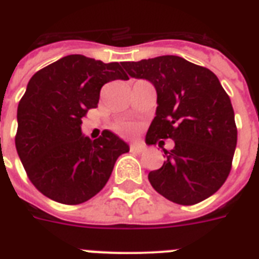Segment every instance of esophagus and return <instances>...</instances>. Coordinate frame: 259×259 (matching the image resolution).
Instances as JSON below:
<instances>
[{"instance_id":"1","label":"esophagus","mask_w":259,"mask_h":259,"mask_svg":"<svg viewBox=\"0 0 259 259\" xmlns=\"http://www.w3.org/2000/svg\"><path fill=\"white\" fill-rule=\"evenodd\" d=\"M130 150H132V152H136V153H142V152L145 150V146L141 145V144H137V142H133V144L130 145Z\"/></svg>"}]
</instances>
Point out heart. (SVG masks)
Instances as JSON below:
<instances>
[{
    "label": "heart",
    "mask_w": 259,
    "mask_h": 259,
    "mask_svg": "<svg viewBox=\"0 0 259 259\" xmlns=\"http://www.w3.org/2000/svg\"><path fill=\"white\" fill-rule=\"evenodd\" d=\"M117 129L122 132V133H132L133 132V126L129 125V123H119L117 126Z\"/></svg>",
    "instance_id": "heart-1"
}]
</instances>
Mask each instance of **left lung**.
Listing matches in <instances>:
<instances>
[{"label": "left lung", "instance_id": "1", "mask_svg": "<svg viewBox=\"0 0 259 259\" xmlns=\"http://www.w3.org/2000/svg\"><path fill=\"white\" fill-rule=\"evenodd\" d=\"M122 67L132 78L149 80L157 93L146 144L175 141L172 150L162 149L166 160L161 168L149 172L152 187L183 205L213 195L229 176L237 148L233 105L217 75L173 55L123 62Z\"/></svg>", "mask_w": 259, "mask_h": 259}]
</instances>
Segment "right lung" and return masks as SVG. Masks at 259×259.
Returning <instances> with one entry per match:
<instances>
[{
  "label": "right lung",
  "instance_id": "1",
  "mask_svg": "<svg viewBox=\"0 0 259 259\" xmlns=\"http://www.w3.org/2000/svg\"><path fill=\"white\" fill-rule=\"evenodd\" d=\"M129 76L119 63L68 55L30 78L17 109L16 149L36 188L63 204L84 203L106 185L129 145L109 130L91 141L82 118L107 82Z\"/></svg>",
  "mask_w": 259,
  "mask_h": 259
}]
</instances>
